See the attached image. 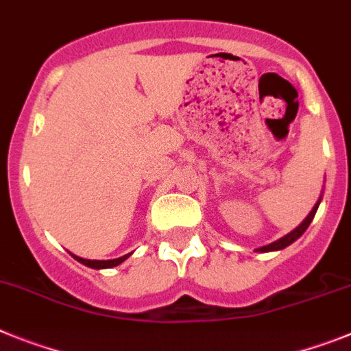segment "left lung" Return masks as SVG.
<instances>
[{"instance_id": "1", "label": "left lung", "mask_w": 351, "mask_h": 351, "mask_svg": "<svg viewBox=\"0 0 351 351\" xmlns=\"http://www.w3.org/2000/svg\"><path fill=\"white\" fill-rule=\"evenodd\" d=\"M319 201H322V197H319V199H318V203H316V205L313 206V210H311V212H309V215H307V217L304 219V221L300 222V224H298V226L295 228L293 231H291V233L285 234V237H282V239L276 240V242H272V243H268V245H265V247L256 249V251H258V252L281 251V249L288 247L289 243H293L295 240H297V239H300V237H302V234H304V231H306L307 228H309V224H311V222H313V219H315V213H316V210H318V206H319Z\"/></svg>"}]
</instances>
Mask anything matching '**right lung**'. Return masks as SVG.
Instances as JSON below:
<instances>
[{
  "label": "right lung",
  "mask_w": 351,
  "mask_h": 351,
  "mask_svg": "<svg viewBox=\"0 0 351 351\" xmlns=\"http://www.w3.org/2000/svg\"><path fill=\"white\" fill-rule=\"evenodd\" d=\"M130 254H132V252H130ZM130 254H125V256H121V258H117V260H84V258H79V256H75V254H72V256H74V258L79 261V263H83V265H86V267L97 268V270H99V268H112V267H117V265L123 263V261L127 260V258H129Z\"/></svg>",
  "instance_id": "right-lung-1"
}]
</instances>
